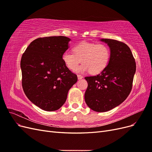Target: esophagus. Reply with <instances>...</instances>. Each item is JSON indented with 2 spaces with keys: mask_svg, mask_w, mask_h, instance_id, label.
<instances>
[{
  "mask_svg": "<svg viewBox=\"0 0 152 152\" xmlns=\"http://www.w3.org/2000/svg\"><path fill=\"white\" fill-rule=\"evenodd\" d=\"M77 78H78V79H82V78H83V76H82V75H77Z\"/></svg>",
  "mask_w": 152,
  "mask_h": 152,
  "instance_id": "obj_1",
  "label": "esophagus"
}]
</instances>
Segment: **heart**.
I'll use <instances>...</instances> for the list:
<instances>
[{
	"mask_svg": "<svg viewBox=\"0 0 152 152\" xmlns=\"http://www.w3.org/2000/svg\"><path fill=\"white\" fill-rule=\"evenodd\" d=\"M74 54L66 50L62 54V60L70 70L74 71L81 63L78 72L89 71L91 74H98L107 67L110 56L108 47L103 44L83 42L73 49Z\"/></svg>",
	"mask_w": 152,
	"mask_h": 152,
	"instance_id": "1",
	"label": "heart"
}]
</instances>
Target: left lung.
<instances>
[{
	"label": "left lung",
	"mask_w": 152,
	"mask_h": 152,
	"mask_svg": "<svg viewBox=\"0 0 152 152\" xmlns=\"http://www.w3.org/2000/svg\"><path fill=\"white\" fill-rule=\"evenodd\" d=\"M110 49L108 65L96 76L86 77L88 86L84 98L95 112H104L117 107L130 94L136 62L130 48L116 40L103 39Z\"/></svg>",
	"instance_id": "obj_1"
}]
</instances>
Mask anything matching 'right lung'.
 Instances as JSON below:
<instances>
[{"label": "right lung", "mask_w": 152, "mask_h": 152, "mask_svg": "<svg viewBox=\"0 0 152 152\" xmlns=\"http://www.w3.org/2000/svg\"><path fill=\"white\" fill-rule=\"evenodd\" d=\"M70 41L65 36L38 38L22 55L23 89L30 102L45 111L60 108L77 81V76L62 60Z\"/></svg>", "instance_id": "obj_1"}]
</instances>
